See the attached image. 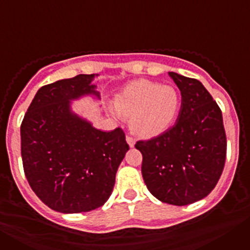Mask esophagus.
Returning <instances> with one entry per match:
<instances>
[{"instance_id":"34e87169","label":"esophagus","mask_w":250,"mask_h":250,"mask_svg":"<svg viewBox=\"0 0 250 250\" xmlns=\"http://www.w3.org/2000/svg\"><path fill=\"white\" fill-rule=\"evenodd\" d=\"M126 143H127V144H129L130 147L135 146V140H134V139H132L131 136H129V135L126 136Z\"/></svg>"}]
</instances>
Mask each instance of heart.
<instances>
[{
  "mask_svg": "<svg viewBox=\"0 0 250 250\" xmlns=\"http://www.w3.org/2000/svg\"><path fill=\"white\" fill-rule=\"evenodd\" d=\"M182 98L173 86L147 80L131 81L115 99V114L129 118L135 135L154 138L167 130L175 121Z\"/></svg>",
  "mask_w": 250,
  "mask_h": 250,
  "instance_id": "heart-1",
  "label": "heart"
}]
</instances>
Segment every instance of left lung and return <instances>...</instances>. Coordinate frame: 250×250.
Instances as JSON below:
<instances>
[{"label": "left lung", "mask_w": 250, "mask_h": 250, "mask_svg": "<svg viewBox=\"0 0 250 250\" xmlns=\"http://www.w3.org/2000/svg\"><path fill=\"white\" fill-rule=\"evenodd\" d=\"M169 76L180 90L176 123L161 135L138 141L141 174L150 193L163 203L188 205L215 188L227 156L223 116L203 83L175 72Z\"/></svg>", "instance_id": "obj_1"}]
</instances>
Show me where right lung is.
<instances>
[{"instance_id":"1","label":"right lung","mask_w":250,"mask_h":250,"mask_svg":"<svg viewBox=\"0 0 250 250\" xmlns=\"http://www.w3.org/2000/svg\"><path fill=\"white\" fill-rule=\"evenodd\" d=\"M99 75H77L42 86L21 124V155L27 182L41 202L65 214L103 207L129 150L120 127L101 131L75 114L71 101L92 95Z\"/></svg>"}]
</instances>
